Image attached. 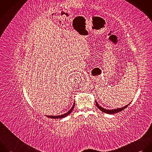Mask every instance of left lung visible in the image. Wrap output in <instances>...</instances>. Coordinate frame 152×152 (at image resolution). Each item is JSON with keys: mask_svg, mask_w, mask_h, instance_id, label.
Instances as JSON below:
<instances>
[{"mask_svg": "<svg viewBox=\"0 0 152 152\" xmlns=\"http://www.w3.org/2000/svg\"><path fill=\"white\" fill-rule=\"evenodd\" d=\"M95 102H96V107L98 108V109H99V110H101L102 112H105V113H108V114H113V113H118V112H120V111L123 110L124 109H125L126 108H127V107H128V105H129V104H128V105H126L125 107H123V108H121L115 109L108 110V109H104V108H102V107H100V106L98 104V103L96 102V101H95Z\"/></svg>", "mask_w": 152, "mask_h": 152, "instance_id": "obj_1", "label": "left lung"}]
</instances>
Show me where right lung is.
I'll use <instances>...</instances> for the list:
<instances>
[{
    "label": "right lung",
    "mask_w": 152,
    "mask_h": 152,
    "mask_svg": "<svg viewBox=\"0 0 152 152\" xmlns=\"http://www.w3.org/2000/svg\"><path fill=\"white\" fill-rule=\"evenodd\" d=\"M74 106H75V102L74 103V105H73V106H72V108L68 112H66V113H65L64 114H63V115H57V116H47L48 118H52V119H60V118H64L65 116H68V115H69L71 113V112L72 111V110H73V109L74 108Z\"/></svg>",
    "instance_id": "right-lung-1"
}]
</instances>
